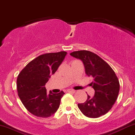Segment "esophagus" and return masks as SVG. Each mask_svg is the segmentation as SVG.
<instances>
[{"mask_svg": "<svg viewBox=\"0 0 135 135\" xmlns=\"http://www.w3.org/2000/svg\"><path fill=\"white\" fill-rule=\"evenodd\" d=\"M67 92H70V93H75V90H72V89H69V90H67Z\"/></svg>", "mask_w": 135, "mask_h": 135, "instance_id": "1", "label": "esophagus"}]
</instances>
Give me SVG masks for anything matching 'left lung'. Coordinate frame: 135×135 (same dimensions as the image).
Masks as SVG:
<instances>
[{
	"mask_svg": "<svg viewBox=\"0 0 135 135\" xmlns=\"http://www.w3.org/2000/svg\"><path fill=\"white\" fill-rule=\"evenodd\" d=\"M71 56L82 61L85 74L93 78L90 84L95 90L93 97L87 95L85 103L78 104L85 116L97 118L106 114L116 102L119 91V82L108 63L98 55L87 50L74 51Z\"/></svg>",
	"mask_w": 135,
	"mask_h": 135,
	"instance_id": "1",
	"label": "left lung"
}]
</instances>
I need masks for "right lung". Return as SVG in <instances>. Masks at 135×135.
Instances as JSON below:
<instances>
[{
    "label": "right lung",
    "instance_id": "right-lung-1",
    "mask_svg": "<svg viewBox=\"0 0 135 135\" xmlns=\"http://www.w3.org/2000/svg\"><path fill=\"white\" fill-rule=\"evenodd\" d=\"M66 51L45 53L32 60L19 73L17 79L18 95L26 109L40 118L55 114L65 93L46 92L45 85L57 70L66 55Z\"/></svg>",
    "mask_w": 135,
    "mask_h": 135
}]
</instances>
